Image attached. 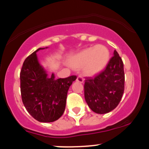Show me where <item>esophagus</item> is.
Segmentation results:
<instances>
[{"label": "esophagus", "instance_id": "1", "mask_svg": "<svg viewBox=\"0 0 149 149\" xmlns=\"http://www.w3.org/2000/svg\"><path fill=\"white\" fill-rule=\"evenodd\" d=\"M77 81L78 82L83 83V82H84V79L82 77L79 75V76H78L77 78Z\"/></svg>", "mask_w": 149, "mask_h": 149}]
</instances>
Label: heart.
Instances as JSON below:
<instances>
[{"instance_id":"1","label":"heart","mask_w":149,"mask_h":149,"mask_svg":"<svg viewBox=\"0 0 149 149\" xmlns=\"http://www.w3.org/2000/svg\"><path fill=\"white\" fill-rule=\"evenodd\" d=\"M109 51L104 45L88 47L70 59V65L74 68H83L85 74L94 76L106 68L109 60Z\"/></svg>"}]
</instances>
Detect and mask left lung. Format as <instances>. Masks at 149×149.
Wrapping results in <instances>:
<instances>
[{
    "label": "left lung",
    "instance_id": "obj_1",
    "mask_svg": "<svg viewBox=\"0 0 149 149\" xmlns=\"http://www.w3.org/2000/svg\"><path fill=\"white\" fill-rule=\"evenodd\" d=\"M124 63L116 50L104 71L94 77H86L84 98L97 113H107L119 104L124 91Z\"/></svg>",
    "mask_w": 149,
    "mask_h": 149
}]
</instances>
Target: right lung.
Returning a JSON list of instances; mask_svg holds the SVG:
<instances>
[{
  "label": "right lung",
  "instance_id": "1",
  "mask_svg": "<svg viewBox=\"0 0 149 149\" xmlns=\"http://www.w3.org/2000/svg\"><path fill=\"white\" fill-rule=\"evenodd\" d=\"M42 49H38L24 61L20 74V92L28 112L40 122L46 123L55 121L63 114L68 89L77 77L56 79L53 73L47 76L36 54Z\"/></svg>",
  "mask_w": 149,
  "mask_h": 149
}]
</instances>
